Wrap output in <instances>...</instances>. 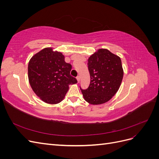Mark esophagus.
Wrapping results in <instances>:
<instances>
[{"instance_id":"obj_1","label":"esophagus","mask_w":159,"mask_h":159,"mask_svg":"<svg viewBox=\"0 0 159 159\" xmlns=\"http://www.w3.org/2000/svg\"><path fill=\"white\" fill-rule=\"evenodd\" d=\"M76 79H77V80H78V83H80V75H78V77H77L76 78Z\"/></svg>"}]
</instances>
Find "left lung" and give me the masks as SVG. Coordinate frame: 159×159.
Here are the masks:
<instances>
[{
	"label": "left lung",
	"mask_w": 159,
	"mask_h": 159,
	"mask_svg": "<svg viewBox=\"0 0 159 159\" xmlns=\"http://www.w3.org/2000/svg\"><path fill=\"white\" fill-rule=\"evenodd\" d=\"M90 84L81 89L84 99L91 105L106 103L116 94L123 78L120 57L107 49H99L88 58Z\"/></svg>",
	"instance_id": "obj_1"
}]
</instances>
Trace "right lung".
<instances>
[{
  "label": "right lung",
  "instance_id": "add662e5",
  "mask_svg": "<svg viewBox=\"0 0 159 159\" xmlns=\"http://www.w3.org/2000/svg\"><path fill=\"white\" fill-rule=\"evenodd\" d=\"M71 68L62 53L52 48L38 52L28 66V80L34 92L46 103H59L64 99L69 85L78 83L70 75Z\"/></svg>",
  "mask_w": 159,
  "mask_h": 159
}]
</instances>
